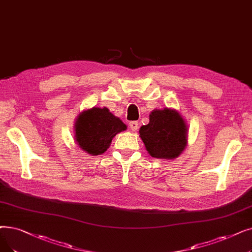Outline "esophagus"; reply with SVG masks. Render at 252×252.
Masks as SVG:
<instances>
[{"instance_id":"34e87169","label":"esophagus","mask_w":252,"mask_h":252,"mask_svg":"<svg viewBox=\"0 0 252 252\" xmlns=\"http://www.w3.org/2000/svg\"><path fill=\"white\" fill-rule=\"evenodd\" d=\"M138 125H139L138 122H130L128 124V126H129V127L132 130H137L138 129Z\"/></svg>"}]
</instances>
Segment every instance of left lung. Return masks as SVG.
I'll return each mask as SVG.
<instances>
[{
	"label": "left lung",
	"instance_id": "8db88e82",
	"mask_svg": "<svg viewBox=\"0 0 252 252\" xmlns=\"http://www.w3.org/2000/svg\"><path fill=\"white\" fill-rule=\"evenodd\" d=\"M139 134L149 156L175 159L188 145L189 127L175 109H155L149 114V124L142 126Z\"/></svg>",
	"mask_w": 252,
	"mask_h": 252
}]
</instances>
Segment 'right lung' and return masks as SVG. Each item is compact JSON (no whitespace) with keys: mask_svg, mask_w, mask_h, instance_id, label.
Masks as SVG:
<instances>
[{"mask_svg":"<svg viewBox=\"0 0 252 252\" xmlns=\"http://www.w3.org/2000/svg\"><path fill=\"white\" fill-rule=\"evenodd\" d=\"M126 125L108 108L93 107L82 111L74 125L75 142L91 156H99L110 146L112 139L126 130Z\"/></svg>","mask_w":252,"mask_h":252,"instance_id":"add662e5","label":"right lung"}]
</instances>
